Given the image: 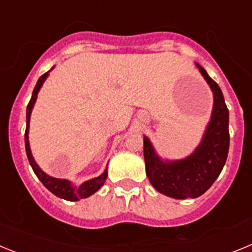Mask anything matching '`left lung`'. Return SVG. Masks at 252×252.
<instances>
[{
    "mask_svg": "<svg viewBox=\"0 0 252 252\" xmlns=\"http://www.w3.org/2000/svg\"><path fill=\"white\" fill-rule=\"evenodd\" d=\"M198 69L213 92V110L201 144L188 158L164 161L150 140L144 136L146 175L158 192L177 199L197 198L208 190L223 169L230 148L228 110L221 88L198 63Z\"/></svg>",
    "mask_w": 252,
    "mask_h": 252,
    "instance_id": "8db88e82",
    "label": "left lung"
}]
</instances>
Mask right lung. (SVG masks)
<instances>
[{
	"instance_id": "obj_1",
	"label": "right lung",
	"mask_w": 252,
	"mask_h": 252,
	"mask_svg": "<svg viewBox=\"0 0 252 252\" xmlns=\"http://www.w3.org/2000/svg\"><path fill=\"white\" fill-rule=\"evenodd\" d=\"M49 75V72L43 74L39 78L36 86H35L34 91H32V95H31V99L28 104V108H26V131H25V148H26V155H28L29 162H30L31 168L34 170V173L36 174V177L39 178L40 182L46 187V188L50 190L53 194H55L57 197L63 198L66 201H79L82 198H87L92 195L93 193H95L104 184V180L107 179V168L106 170L102 173L99 177L93 178V179L88 180V182H84L83 184H81L79 187H74L69 180L66 179H58V178H53L50 175L45 174L41 169L39 168L36 162H35L34 158L31 155L30 145H29V124H30V115L31 111H32V107H34L35 101H36L37 93H39L40 88L43 86L44 81L46 79V77Z\"/></svg>"
}]
</instances>
